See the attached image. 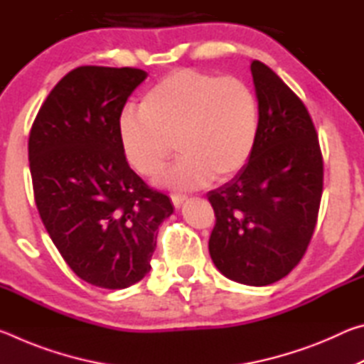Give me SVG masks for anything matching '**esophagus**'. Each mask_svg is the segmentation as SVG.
Returning <instances> with one entry per match:
<instances>
[{
  "instance_id": "34e87169",
  "label": "esophagus",
  "mask_w": 364,
  "mask_h": 364,
  "mask_svg": "<svg viewBox=\"0 0 364 364\" xmlns=\"http://www.w3.org/2000/svg\"><path fill=\"white\" fill-rule=\"evenodd\" d=\"M170 199H171V202H173L175 207H181V204L188 199V197L183 196V194H171Z\"/></svg>"
}]
</instances>
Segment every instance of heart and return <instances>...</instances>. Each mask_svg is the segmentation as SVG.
Segmentation results:
<instances>
[{"label":"heart","instance_id":"1","mask_svg":"<svg viewBox=\"0 0 364 364\" xmlns=\"http://www.w3.org/2000/svg\"><path fill=\"white\" fill-rule=\"evenodd\" d=\"M141 110L125 107L117 136L128 164L143 176L157 175L173 152L183 156L159 183L199 189L239 173L254 154L260 110L254 90L237 77L194 69L165 75L143 96Z\"/></svg>","mask_w":364,"mask_h":364}]
</instances>
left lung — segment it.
Returning a JSON list of instances; mask_svg holds the SVG:
<instances>
[{
  "instance_id": "obj_1",
  "label": "left lung",
  "mask_w": 364,
  "mask_h": 364,
  "mask_svg": "<svg viewBox=\"0 0 364 364\" xmlns=\"http://www.w3.org/2000/svg\"><path fill=\"white\" fill-rule=\"evenodd\" d=\"M260 110L254 154L207 194L215 212L208 252L221 274L268 286L291 273L310 244L323 194L318 134L300 97L260 60H252Z\"/></svg>"
}]
</instances>
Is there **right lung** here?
<instances>
[{
	"mask_svg": "<svg viewBox=\"0 0 364 364\" xmlns=\"http://www.w3.org/2000/svg\"><path fill=\"white\" fill-rule=\"evenodd\" d=\"M147 73L85 65L43 102L28 138L33 194L43 225L80 279L125 289L149 273L157 230L173 213L128 165L117 119Z\"/></svg>",
	"mask_w": 364,
	"mask_h": 364,
	"instance_id": "add662e5",
	"label": "right lung"
}]
</instances>
